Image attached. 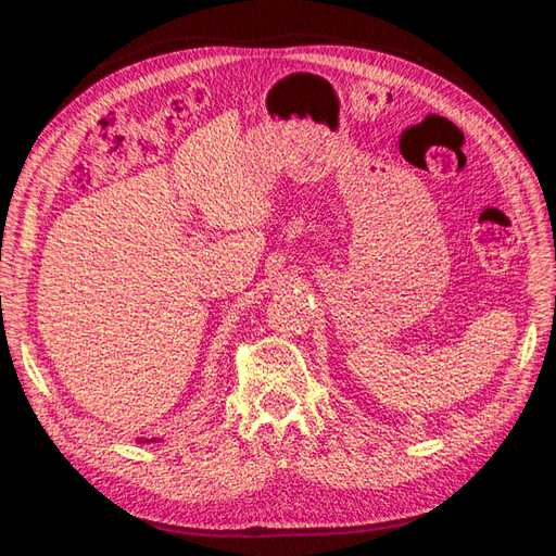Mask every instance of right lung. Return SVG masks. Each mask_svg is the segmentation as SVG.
Returning <instances> with one entry per match:
<instances>
[{"instance_id": "right-lung-1", "label": "right lung", "mask_w": 556, "mask_h": 556, "mask_svg": "<svg viewBox=\"0 0 556 556\" xmlns=\"http://www.w3.org/2000/svg\"><path fill=\"white\" fill-rule=\"evenodd\" d=\"M150 441H153V443H155V439H150ZM150 441H148V439H146V441H143V439H141V441H139V443H150Z\"/></svg>"}]
</instances>
